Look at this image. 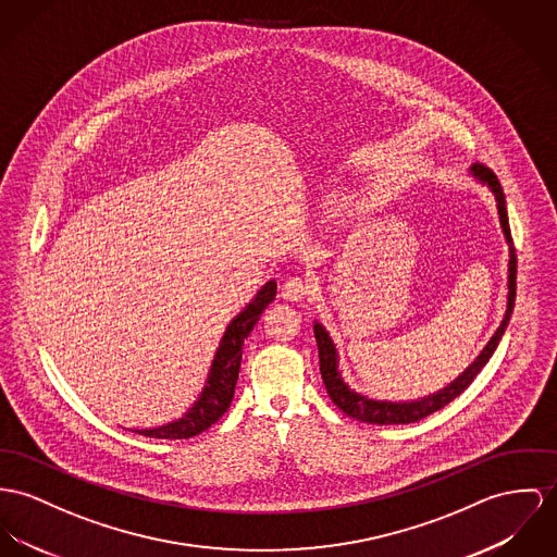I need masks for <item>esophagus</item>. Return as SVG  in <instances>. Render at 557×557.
I'll return each instance as SVG.
<instances>
[{
	"label": "esophagus",
	"mask_w": 557,
	"mask_h": 557,
	"mask_svg": "<svg viewBox=\"0 0 557 557\" xmlns=\"http://www.w3.org/2000/svg\"><path fill=\"white\" fill-rule=\"evenodd\" d=\"M309 295V282L302 277H290L282 286V297L288 300L305 299Z\"/></svg>",
	"instance_id": "esophagus-1"
}]
</instances>
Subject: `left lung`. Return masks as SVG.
I'll list each match as a JSON object with an SVG mask.
<instances>
[{
  "instance_id": "8db88e82",
  "label": "left lung",
  "mask_w": 557,
  "mask_h": 557,
  "mask_svg": "<svg viewBox=\"0 0 557 557\" xmlns=\"http://www.w3.org/2000/svg\"><path fill=\"white\" fill-rule=\"evenodd\" d=\"M472 172H474L479 180L487 182L492 193L496 195L500 224H503V231H505V237H507V244H509V250H511V260H509V305H507L505 320H503L500 329L496 331V335L492 337V342L487 343V347L481 351V356L467 369V373H462L454 384L447 385L438 394H432L429 398H422V400H416V403H380V400H371V398H364V396L351 392L347 385L343 384L342 377L337 373V351H335V345L331 342L329 333L320 324H315L313 333H315V342H318L320 373H322V380H324V385H326V392H329L331 400L342 409L343 413H347L349 418H354L358 422L380 424V426H387V424H411V422H418V420L426 418L430 413L443 409L447 403H451L456 396H460L472 384V380L479 375V371L485 367V362L492 358L496 345L503 339V333H505V329L509 324V318L513 313L515 288H517V284H515V280H517V255H515L511 226H509L507 208H505V193H503V186H500L496 173L492 172L483 163H474Z\"/></svg>"
}]
</instances>
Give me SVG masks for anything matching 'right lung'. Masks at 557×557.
Returning a JSON list of instances; mask_svg holds the SVG:
<instances>
[{
  "label": "right lung",
  "instance_id": "1",
  "mask_svg": "<svg viewBox=\"0 0 557 557\" xmlns=\"http://www.w3.org/2000/svg\"><path fill=\"white\" fill-rule=\"evenodd\" d=\"M275 290H277V284L273 280L267 282L260 288L257 299L252 300L231 322V326L226 329L222 343L215 351L208 385H206L201 398L195 403V407L182 420H177L173 424L161 426V429L135 430V432L144 434V436H152V438H190V436H197L203 430L210 429L226 413V409L231 407L233 394H235L244 342L252 333L264 307H269V302L275 299Z\"/></svg>",
  "mask_w": 557,
  "mask_h": 557
}]
</instances>
